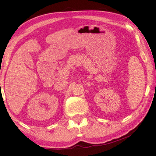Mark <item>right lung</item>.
I'll use <instances>...</instances> for the list:
<instances>
[{
    "label": "right lung",
    "mask_w": 156,
    "mask_h": 156,
    "mask_svg": "<svg viewBox=\"0 0 156 156\" xmlns=\"http://www.w3.org/2000/svg\"><path fill=\"white\" fill-rule=\"evenodd\" d=\"M0 84H1V83H0Z\"/></svg>",
    "instance_id": "obj_1"
}]
</instances>
